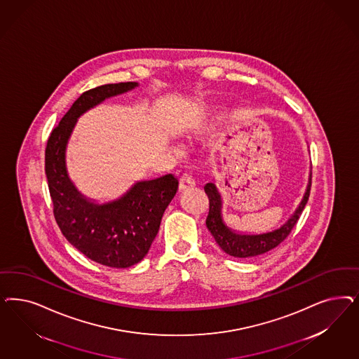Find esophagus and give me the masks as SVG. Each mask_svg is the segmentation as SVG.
<instances>
[{
    "mask_svg": "<svg viewBox=\"0 0 359 359\" xmlns=\"http://www.w3.org/2000/svg\"><path fill=\"white\" fill-rule=\"evenodd\" d=\"M196 186V181L194 178L189 173L182 174L180 178V190H185V189H190Z\"/></svg>",
    "mask_w": 359,
    "mask_h": 359,
    "instance_id": "34e87169",
    "label": "esophagus"
}]
</instances>
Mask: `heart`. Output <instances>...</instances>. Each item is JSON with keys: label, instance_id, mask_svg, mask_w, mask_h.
Returning a JSON list of instances; mask_svg holds the SVG:
<instances>
[{"label": "heart", "instance_id": "obj_1", "mask_svg": "<svg viewBox=\"0 0 359 359\" xmlns=\"http://www.w3.org/2000/svg\"><path fill=\"white\" fill-rule=\"evenodd\" d=\"M202 128H203V127H202ZM202 128H201V129H199V132H201V130H202Z\"/></svg>", "mask_w": 359, "mask_h": 359}]
</instances>
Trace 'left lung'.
<instances>
[{
	"label": "left lung",
	"mask_w": 359,
	"mask_h": 359,
	"mask_svg": "<svg viewBox=\"0 0 359 359\" xmlns=\"http://www.w3.org/2000/svg\"><path fill=\"white\" fill-rule=\"evenodd\" d=\"M311 186H312V180H309V185L304 199L301 201L300 206L290 217V219L278 230L260 233V235H241L231 231L223 223L222 212H220L222 199L215 185L210 182L205 186V193L208 197V214L206 218L208 231L211 232V235L214 236L215 242L218 243L220 248L226 254L231 255L233 257H254V256L266 254L268 251L276 248L278 244L283 243L288 238V235L296 226L297 220L302 214V210L309 199Z\"/></svg>",
	"instance_id": "8db88e82"
}]
</instances>
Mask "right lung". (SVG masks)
<instances>
[{"label":"right lung","instance_id":"add662e5","mask_svg":"<svg viewBox=\"0 0 359 359\" xmlns=\"http://www.w3.org/2000/svg\"><path fill=\"white\" fill-rule=\"evenodd\" d=\"M136 81L104 84L81 93L47 140L45 172L53 212L66 239L93 262L114 268L137 264L148 254L165 208L173 199L178 180L166 174L141 181L124 197L107 205H93L69 182L65 149L76 118L105 97L127 93Z\"/></svg>","mask_w":359,"mask_h":359}]
</instances>
